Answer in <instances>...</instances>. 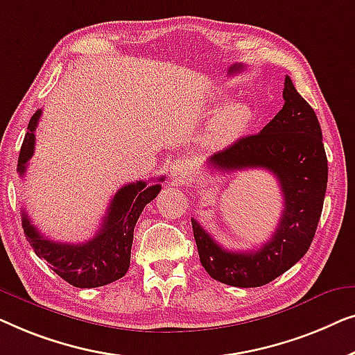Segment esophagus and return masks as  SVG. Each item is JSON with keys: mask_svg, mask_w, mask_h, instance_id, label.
<instances>
[{"mask_svg": "<svg viewBox=\"0 0 355 355\" xmlns=\"http://www.w3.org/2000/svg\"><path fill=\"white\" fill-rule=\"evenodd\" d=\"M171 175L177 183H183L191 177V164L187 159H175L171 166Z\"/></svg>", "mask_w": 355, "mask_h": 355, "instance_id": "34e87169", "label": "esophagus"}]
</instances>
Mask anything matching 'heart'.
I'll return each instance as SVG.
<instances>
[{
    "label": "heart",
    "instance_id": "heart-1",
    "mask_svg": "<svg viewBox=\"0 0 355 355\" xmlns=\"http://www.w3.org/2000/svg\"><path fill=\"white\" fill-rule=\"evenodd\" d=\"M251 109L243 103L227 104L214 117L211 123V137L218 143H228L238 138L251 122Z\"/></svg>",
    "mask_w": 355,
    "mask_h": 355
}]
</instances>
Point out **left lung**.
I'll list each match as a JSON object with an SVG mask.
<instances>
[{
	"label": "left lung",
	"instance_id": "1",
	"mask_svg": "<svg viewBox=\"0 0 355 355\" xmlns=\"http://www.w3.org/2000/svg\"><path fill=\"white\" fill-rule=\"evenodd\" d=\"M283 99L282 111L261 133L239 138L207 159L216 171L267 168L278 178L284 201L275 233L249 252L227 251L191 218L202 267L230 286H262L289 270L307 252L322 216L328 161L320 123L288 76Z\"/></svg>",
	"mask_w": 355,
	"mask_h": 355
}]
</instances>
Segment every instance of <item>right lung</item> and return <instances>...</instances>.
I'll return each mask as SVG.
<instances>
[{
	"mask_svg": "<svg viewBox=\"0 0 355 355\" xmlns=\"http://www.w3.org/2000/svg\"><path fill=\"white\" fill-rule=\"evenodd\" d=\"M42 109L33 114L19 153L17 171L24 177L27 162L35 151V130H37ZM164 182V177L156 178ZM161 183L146 182L128 183L114 194L106 217L96 234L87 243L69 244L56 243L44 238L22 209V227L27 241L38 257L44 259L62 279L76 288H98L109 284L125 275L130 267L133 230L139 214L146 204L161 191Z\"/></svg>",
	"mask_w": 355,
	"mask_h": 355,
	"instance_id": "right-lung-1",
	"label": "right lung"
}]
</instances>
